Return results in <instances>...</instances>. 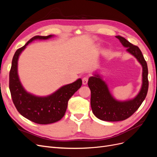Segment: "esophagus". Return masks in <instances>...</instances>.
<instances>
[{
  "instance_id": "obj_1",
  "label": "esophagus",
  "mask_w": 157,
  "mask_h": 157,
  "mask_svg": "<svg viewBox=\"0 0 157 157\" xmlns=\"http://www.w3.org/2000/svg\"><path fill=\"white\" fill-rule=\"evenodd\" d=\"M88 77H84L82 78V83L83 84H86L88 82Z\"/></svg>"
}]
</instances>
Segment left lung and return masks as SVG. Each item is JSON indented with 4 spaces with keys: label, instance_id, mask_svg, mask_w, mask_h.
<instances>
[{
    "label": "left lung",
    "instance_id": "left-lung-1",
    "mask_svg": "<svg viewBox=\"0 0 157 157\" xmlns=\"http://www.w3.org/2000/svg\"><path fill=\"white\" fill-rule=\"evenodd\" d=\"M115 37L126 47L127 52L134 56L142 65L143 83L140 93L134 99L126 101H118L113 98L107 84L98 75L89 78L88 84L91 91L90 104L94 115L99 119L111 122L124 121L131 117L144 101L149 88L148 68L140 49L124 37Z\"/></svg>",
    "mask_w": 157,
    "mask_h": 157
}]
</instances>
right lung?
<instances>
[{"instance_id":"1","label":"right lung","mask_w":157,"mask_h":157,"mask_svg":"<svg viewBox=\"0 0 157 157\" xmlns=\"http://www.w3.org/2000/svg\"><path fill=\"white\" fill-rule=\"evenodd\" d=\"M52 35L35 36L21 48L16 50L13 57L9 75V88L13 103L22 116L33 122L48 124L61 120L67 110L71 97L82 86V80L65 85L50 96L37 97L27 93L20 81L17 75V60L26 46L36 39H48Z\"/></svg>"}]
</instances>
